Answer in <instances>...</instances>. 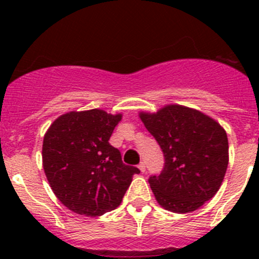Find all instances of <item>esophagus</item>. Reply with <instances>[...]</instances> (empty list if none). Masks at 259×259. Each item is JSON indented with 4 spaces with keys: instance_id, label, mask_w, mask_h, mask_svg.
Here are the masks:
<instances>
[{
    "instance_id": "esophagus-1",
    "label": "esophagus",
    "mask_w": 259,
    "mask_h": 259,
    "mask_svg": "<svg viewBox=\"0 0 259 259\" xmlns=\"http://www.w3.org/2000/svg\"><path fill=\"white\" fill-rule=\"evenodd\" d=\"M139 169H140V171H142V173H145L146 168H145V163H144V161H140Z\"/></svg>"
}]
</instances>
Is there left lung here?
Masks as SVG:
<instances>
[{
	"label": "left lung",
	"mask_w": 259,
	"mask_h": 259,
	"mask_svg": "<svg viewBox=\"0 0 259 259\" xmlns=\"http://www.w3.org/2000/svg\"><path fill=\"white\" fill-rule=\"evenodd\" d=\"M139 116L165 159L161 173L149 178L156 202L174 213L197 210L214 197L226 176V130L208 115L182 105Z\"/></svg>",
	"instance_id": "left-lung-1"
}]
</instances>
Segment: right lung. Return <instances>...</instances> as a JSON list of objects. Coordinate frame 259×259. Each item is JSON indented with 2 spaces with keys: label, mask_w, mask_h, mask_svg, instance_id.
Returning a JSON list of instances; mask_svg holds the SVG:
<instances>
[{
  "label": "right lung",
  "mask_w": 259,
  "mask_h": 259,
  "mask_svg": "<svg viewBox=\"0 0 259 259\" xmlns=\"http://www.w3.org/2000/svg\"><path fill=\"white\" fill-rule=\"evenodd\" d=\"M121 114L100 109L57 117L44 137L42 165L52 192L70 210L99 217L121 203L134 174L109 139Z\"/></svg>",
  "instance_id": "obj_1"
}]
</instances>
